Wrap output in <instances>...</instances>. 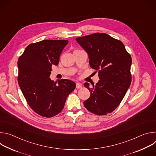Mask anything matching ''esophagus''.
Returning a JSON list of instances; mask_svg holds the SVG:
<instances>
[{
	"instance_id": "esophagus-1",
	"label": "esophagus",
	"mask_w": 156,
	"mask_h": 156,
	"mask_svg": "<svg viewBox=\"0 0 156 156\" xmlns=\"http://www.w3.org/2000/svg\"><path fill=\"white\" fill-rule=\"evenodd\" d=\"M82 87V85L81 83H76V88H81Z\"/></svg>"
}]
</instances>
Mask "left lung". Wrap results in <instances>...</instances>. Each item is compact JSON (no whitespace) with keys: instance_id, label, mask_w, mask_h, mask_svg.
Wrapping results in <instances>:
<instances>
[{"instance_id":"obj_1","label":"left lung","mask_w":156,"mask_h":156,"mask_svg":"<svg viewBox=\"0 0 156 156\" xmlns=\"http://www.w3.org/2000/svg\"><path fill=\"white\" fill-rule=\"evenodd\" d=\"M87 52L91 67L98 71L99 80L93 87L85 83L91 92L84 101L90 112L104 115L119 105L131 82V57L124 44L105 33H94L76 38Z\"/></svg>"}]
</instances>
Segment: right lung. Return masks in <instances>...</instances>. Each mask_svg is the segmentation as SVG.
I'll list each match as a JSON object with an SVG mask.
<instances>
[{
    "instance_id": "add662e5",
    "label": "right lung",
    "mask_w": 156,
    "mask_h": 156,
    "mask_svg": "<svg viewBox=\"0 0 156 156\" xmlns=\"http://www.w3.org/2000/svg\"><path fill=\"white\" fill-rule=\"evenodd\" d=\"M67 40H43L28 46L18 60V81L27 103L42 117H52L64 107L68 96L75 90L73 81L62 79L54 83L49 78L52 66L57 65Z\"/></svg>"
}]
</instances>
